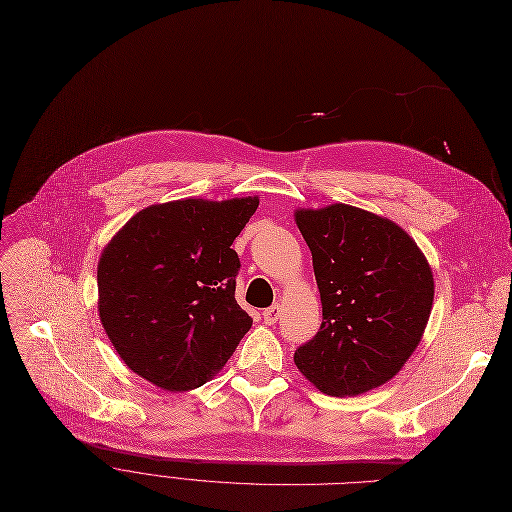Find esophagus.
Returning a JSON list of instances; mask_svg holds the SVG:
<instances>
[{"label": "esophagus", "mask_w": 512, "mask_h": 512, "mask_svg": "<svg viewBox=\"0 0 512 512\" xmlns=\"http://www.w3.org/2000/svg\"><path fill=\"white\" fill-rule=\"evenodd\" d=\"M281 312H283V308H281L279 304H273L271 308H266V310L262 312V319H264V323H266V325H275V323L279 321Z\"/></svg>", "instance_id": "obj_1"}]
</instances>
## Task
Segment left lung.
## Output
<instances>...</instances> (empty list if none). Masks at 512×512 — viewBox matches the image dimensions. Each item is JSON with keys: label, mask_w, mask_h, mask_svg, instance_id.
<instances>
[{"label": "left lung", "mask_w": 512, "mask_h": 512, "mask_svg": "<svg viewBox=\"0 0 512 512\" xmlns=\"http://www.w3.org/2000/svg\"><path fill=\"white\" fill-rule=\"evenodd\" d=\"M312 252L323 323L296 367L329 396H358L392 379L431 314L433 275L396 223L348 204L298 210Z\"/></svg>", "instance_id": "1"}]
</instances>
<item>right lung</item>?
<instances>
[{
  "instance_id": "right-lung-1",
  "label": "right lung",
  "mask_w": 512,
  "mask_h": 512,
  "mask_svg": "<svg viewBox=\"0 0 512 512\" xmlns=\"http://www.w3.org/2000/svg\"><path fill=\"white\" fill-rule=\"evenodd\" d=\"M258 198L177 200L137 212L97 264L100 319L139 377L168 392L204 385L252 327L235 300V237Z\"/></svg>"
}]
</instances>
